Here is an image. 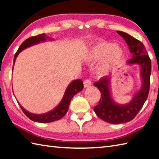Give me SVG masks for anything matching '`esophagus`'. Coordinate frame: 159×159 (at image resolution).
<instances>
[{
	"instance_id": "1",
	"label": "esophagus",
	"mask_w": 159,
	"mask_h": 159,
	"mask_svg": "<svg viewBox=\"0 0 159 159\" xmlns=\"http://www.w3.org/2000/svg\"><path fill=\"white\" fill-rule=\"evenodd\" d=\"M83 84H84V87H85L86 88V87H89L92 85V81L89 79H87L83 82Z\"/></svg>"
}]
</instances>
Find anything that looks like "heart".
Masks as SVG:
<instances>
[{
    "label": "heart",
    "instance_id": "obj_1",
    "mask_svg": "<svg viewBox=\"0 0 159 159\" xmlns=\"http://www.w3.org/2000/svg\"><path fill=\"white\" fill-rule=\"evenodd\" d=\"M123 55L122 48L117 43L100 41L90 48L85 61L87 63L93 64L101 60L97 72L100 75H104L120 61Z\"/></svg>",
    "mask_w": 159,
    "mask_h": 159
}]
</instances>
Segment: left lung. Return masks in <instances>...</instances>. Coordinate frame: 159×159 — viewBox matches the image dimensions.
Returning <instances> with one entry per match:
<instances>
[{
    "instance_id": "1",
    "label": "left lung",
    "mask_w": 159,
    "mask_h": 159,
    "mask_svg": "<svg viewBox=\"0 0 159 159\" xmlns=\"http://www.w3.org/2000/svg\"><path fill=\"white\" fill-rule=\"evenodd\" d=\"M116 32L125 40L132 54L133 58L128 61L126 65H136L139 67L141 87L134 93L130 102L121 104L116 102L112 96L111 77L104 76L93 84L101 92L99 103L93 110L100 119L113 124L128 122L139 113L149 93L151 74V60L143 43L126 33Z\"/></svg>"
}]
</instances>
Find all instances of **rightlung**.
Returning a JSON list of instances; mask_svg holds the SVG:
<instances>
[{"mask_svg": "<svg viewBox=\"0 0 159 159\" xmlns=\"http://www.w3.org/2000/svg\"><path fill=\"white\" fill-rule=\"evenodd\" d=\"M47 39L51 42L55 41V39L50 38V37L45 34H41L35 37H31V38H29L27 39H26L25 41L20 45L18 51L15 54L14 59H13V65L15 64L17 57L18 56L19 53L21 52L22 50L27 48H29V47H31L32 46L38 44V43L41 42H46ZM13 69V66L12 68V72ZM83 89V83L81 80L77 79L72 80V81L69 84L68 86L67 87L62 99L59 103L58 105L54 108L51 111H48V112L42 114L32 113L31 112H29V111H26L25 108L22 107V106L18 102V103L20 108L22 109L24 113H25L30 120L40 123H49L52 122V121L59 120L61 118H62L65 116L66 113L67 112V111H68V108L71 100H72V98L75 96L77 93L81 92Z\"/></svg>", "mask_w": 159, "mask_h": 159, "instance_id": "right-lung-1", "label": "right lung"}]
</instances>
